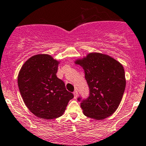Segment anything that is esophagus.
<instances>
[{
  "label": "esophagus",
  "instance_id": "1",
  "mask_svg": "<svg viewBox=\"0 0 146 146\" xmlns=\"http://www.w3.org/2000/svg\"><path fill=\"white\" fill-rule=\"evenodd\" d=\"M73 95H74V98H75V99H76V98L78 97V92L77 90H76V91H75L74 92H73Z\"/></svg>",
  "mask_w": 146,
  "mask_h": 146
}]
</instances>
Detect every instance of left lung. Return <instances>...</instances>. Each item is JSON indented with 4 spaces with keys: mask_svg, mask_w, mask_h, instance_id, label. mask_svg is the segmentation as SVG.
<instances>
[{
    "mask_svg": "<svg viewBox=\"0 0 146 146\" xmlns=\"http://www.w3.org/2000/svg\"><path fill=\"white\" fill-rule=\"evenodd\" d=\"M84 69L90 88V96L81 101L85 116L104 119L117 110L126 86L124 67L119 61L104 54L90 53L75 61Z\"/></svg>",
    "mask_w": 146,
    "mask_h": 146,
    "instance_id": "left-lung-1",
    "label": "left lung"
}]
</instances>
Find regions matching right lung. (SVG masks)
Here are the masks:
<instances>
[{
	"instance_id": "add662e5",
	"label": "right lung",
	"mask_w": 146,
	"mask_h": 146,
	"mask_svg": "<svg viewBox=\"0 0 146 146\" xmlns=\"http://www.w3.org/2000/svg\"><path fill=\"white\" fill-rule=\"evenodd\" d=\"M60 61L40 54L31 56L19 70L17 82L24 104L36 117L52 119L64 114L73 94L56 77Z\"/></svg>"
}]
</instances>
